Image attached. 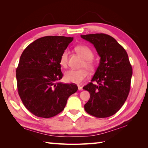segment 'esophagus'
<instances>
[{"label": "esophagus", "instance_id": "esophagus-1", "mask_svg": "<svg viewBox=\"0 0 148 148\" xmlns=\"http://www.w3.org/2000/svg\"><path fill=\"white\" fill-rule=\"evenodd\" d=\"M78 90H83V87L81 86H78Z\"/></svg>", "mask_w": 148, "mask_h": 148}]
</instances>
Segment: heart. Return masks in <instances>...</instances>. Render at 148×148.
Returning a JSON list of instances; mask_svg holds the SVG:
<instances>
[{
    "label": "heart",
    "mask_w": 148,
    "mask_h": 148,
    "mask_svg": "<svg viewBox=\"0 0 148 148\" xmlns=\"http://www.w3.org/2000/svg\"><path fill=\"white\" fill-rule=\"evenodd\" d=\"M76 51L79 54L81 57L85 61L83 63V67H86L90 71H93L94 69V65L92 62L93 58V53L92 50L85 46H77L76 47ZM69 51L65 49L61 54L60 58V64L64 67H65L68 62ZM88 72L86 69H80V70H74L71 69L65 73V79L67 82L79 84L83 81L86 79Z\"/></svg>",
    "instance_id": "obj_1"
}]
</instances>
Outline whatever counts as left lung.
<instances>
[{
  "label": "left lung",
  "instance_id": "8db88e82",
  "mask_svg": "<svg viewBox=\"0 0 148 148\" xmlns=\"http://www.w3.org/2000/svg\"><path fill=\"white\" fill-rule=\"evenodd\" d=\"M81 37L93 44L100 57L92 81L83 87L90 93L84 109L96 118L109 117L120 109L130 92L132 67L127 53L114 38L107 34Z\"/></svg>",
  "mask_w": 148,
  "mask_h": 148
}]
</instances>
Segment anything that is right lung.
Listing matches in <instances>:
<instances>
[{"label": "right lung", "instance_id": "right-lung-1", "mask_svg": "<svg viewBox=\"0 0 148 148\" xmlns=\"http://www.w3.org/2000/svg\"><path fill=\"white\" fill-rule=\"evenodd\" d=\"M73 37L46 36L24 49L16 69L18 94L33 114L48 118L64 109L67 99L78 89L76 84H62L61 54Z\"/></svg>", "mask_w": 148, "mask_h": 148}]
</instances>
